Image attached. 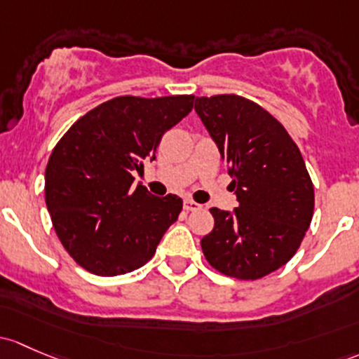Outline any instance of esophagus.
I'll use <instances>...</instances> for the list:
<instances>
[{
  "label": "esophagus",
  "mask_w": 359,
  "mask_h": 359,
  "mask_svg": "<svg viewBox=\"0 0 359 359\" xmlns=\"http://www.w3.org/2000/svg\"><path fill=\"white\" fill-rule=\"evenodd\" d=\"M203 206L199 205V203H196V201H192V199H186V201H184V210H187V211H198V210H201Z\"/></svg>",
  "instance_id": "obj_1"
}]
</instances>
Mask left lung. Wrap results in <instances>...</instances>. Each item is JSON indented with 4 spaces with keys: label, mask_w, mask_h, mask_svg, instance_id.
Listing matches in <instances>:
<instances>
[{
    "label": "left lung",
    "mask_w": 359,
    "mask_h": 359,
    "mask_svg": "<svg viewBox=\"0 0 359 359\" xmlns=\"http://www.w3.org/2000/svg\"><path fill=\"white\" fill-rule=\"evenodd\" d=\"M194 110L227 165L237 208H211L201 239L213 269L256 280L284 266L311 224L315 191L301 151L259 104L236 94L196 97Z\"/></svg>",
    "instance_id": "1"
}]
</instances>
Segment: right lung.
Here are the masks:
<instances>
[{
  "mask_svg": "<svg viewBox=\"0 0 359 359\" xmlns=\"http://www.w3.org/2000/svg\"><path fill=\"white\" fill-rule=\"evenodd\" d=\"M194 96H120L86 113L53 149L46 206L63 248L101 277L127 273L153 258L182 211L175 194L153 196L132 172L154 160L161 135L192 110Z\"/></svg>",
  "mask_w": 359,
  "mask_h": 359,
  "instance_id": "obj_1",
  "label": "right lung"
}]
</instances>
